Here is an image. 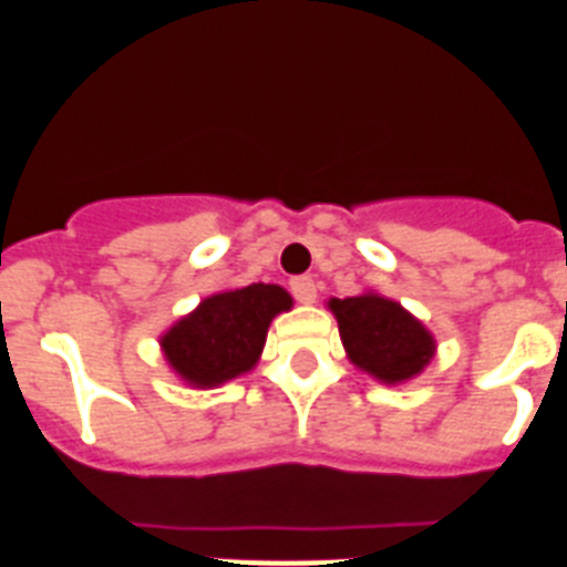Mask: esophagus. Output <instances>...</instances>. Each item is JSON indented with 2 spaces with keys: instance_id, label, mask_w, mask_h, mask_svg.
Instances as JSON below:
<instances>
[{
  "instance_id": "obj_1",
  "label": "esophagus",
  "mask_w": 567,
  "mask_h": 567,
  "mask_svg": "<svg viewBox=\"0 0 567 567\" xmlns=\"http://www.w3.org/2000/svg\"><path fill=\"white\" fill-rule=\"evenodd\" d=\"M289 289H292V295L300 303H312L318 298V287H315V280L309 275H298V278L289 280Z\"/></svg>"
}]
</instances>
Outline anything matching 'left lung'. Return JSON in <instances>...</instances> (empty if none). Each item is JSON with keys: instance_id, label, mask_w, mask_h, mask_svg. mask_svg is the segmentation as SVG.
<instances>
[{"instance_id": "obj_1", "label": "left lung", "mask_w": 567, "mask_h": 567, "mask_svg": "<svg viewBox=\"0 0 567 567\" xmlns=\"http://www.w3.org/2000/svg\"><path fill=\"white\" fill-rule=\"evenodd\" d=\"M329 309L338 318L349 360L380 383H405L434 358L437 343L432 332L398 300L365 292L358 298H332Z\"/></svg>"}]
</instances>
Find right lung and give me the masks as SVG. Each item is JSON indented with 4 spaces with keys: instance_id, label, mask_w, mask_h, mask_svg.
<instances>
[{
    "instance_id": "1",
    "label": "right lung",
    "mask_w": 567,
    "mask_h": 567,
    "mask_svg": "<svg viewBox=\"0 0 567 567\" xmlns=\"http://www.w3.org/2000/svg\"><path fill=\"white\" fill-rule=\"evenodd\" d=\"M287 309H292V295L275 284L209 295L164 332L162 352L184 383L213 389L258 363L269 323Z\"/></svg>"
}]
</instances>
